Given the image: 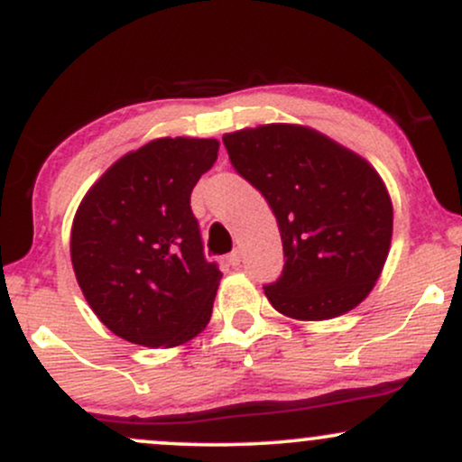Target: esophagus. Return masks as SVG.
<instances>
[{"mask_svg": "<svg viewBox=\"0 0 462 462\" xmlns=\"http://www.w3.org/2000/svg\"><path fill=\"white\" fill-rule=\"evenodd\" d=\"M227 263H230L232 267H238V264H241V252H238V249H235V252H232L230 256H227Z\"/></svg>", "mask_w": 462, "mask_h": 462, "instance_id": "esophagus-1", "label": "esophagus"}]
</instances>
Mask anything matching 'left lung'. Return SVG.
I'll list each match as a JSON object with an SVG mask.
<instances>
[{"label":"left lung","mask_w":462,"mask_h":462,"mask_svg":"<svg viewBox=\"0 0 462 462\" xmlns=\"http://www.w3.org/2000/svg\"><path fill=\"white\" fill-rule=\"evenodd\" d=\"M224 145L278 219L286 261L264 286L273 309L300 321L356 309L378 282L393 235V204L378 171L306 125L230 132Z\"/></svg>","instance_id":"left-lung-1"}]
</instances>
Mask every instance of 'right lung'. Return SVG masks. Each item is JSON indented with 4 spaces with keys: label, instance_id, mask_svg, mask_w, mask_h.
Here are the masks:
<instances>
[{
    "label": "right lung",
    "instance_id": "add662e5",
    "mask_svg": "<svg viewBox=\"0 0 462 462\" xmlns=\"http://www.w3.org/2000/svg\"><path fill=\"white\" fill-rule=\"evenodd\" d=\"M215 139H156L116 161L79 201L71 263L97 319L125 341L176 347L204 330L221 272L204 258L190 190Z\"/></svg>",
    "mask_w": 462,
    "mask_h": 462
}]
</instances>
